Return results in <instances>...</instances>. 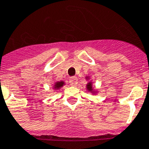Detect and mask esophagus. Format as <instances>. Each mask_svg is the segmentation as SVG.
Masks as SVG:
<instances>
[{
	"instance_id": "1",
	"label": "esophagus",
	"mask_w": 149,
	"mask_h": 149,
	"mask_svg": "<svg viewBox=\"0 0 149 149\" xmlns=\"http://www.w3.org/2000/svg\"><path fill=\"white\" fill-rule=\"evenodd\" d=\"M70 84L72 86H76L78 83V79H77V77H72L70 79Z\"/></svg>"
}]
</instances>
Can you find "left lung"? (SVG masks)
Masks as SVG:
<instances>
[{"mask_svg": "<svg viewBox=\"0 0 149 149\" xmlns=\"http://www.w3.org/2000/svg\"><path fill=\"white\" fill-rule=\"evenodd\" d=\"M87 88H88V90H89V91H91V84H88L87 85Z\"/></svg>", "mask_w": 149, "mask_h": 149, "instance_id": "left-lung-1", "label": "left lung"}]
</instances>
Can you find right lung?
<instances>
[{"mask_svg":"<svg viewBox=\"0 0 149 149\" xmlns=\"http://www.w3.org/2000/svg\"><path fill=\"white\" fill-rule=\"evenodd\" d=\"M63 85V82H58V83H57L56 84L54 85L55 86V88H59V87H61Z\"/></svg>","mask_w":149,"mask_h":149,"instance_id":"right-lung-1","label":"right lung"}]
</instances>
